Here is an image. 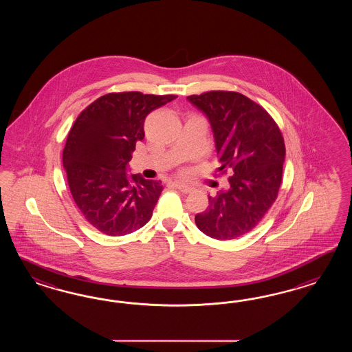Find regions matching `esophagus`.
Here are the masks:
<instances>
[{"label": "esophagus", "instance_id": "34e87169", "mask_svg": "<svg viewBox=\"0 0 352 352\" xmlns=\"http://www.w3.org/2000/svg\"><path fill=\"white\" fill-rule=\"evenodd\" d=\"M174 186H175V188H177V190H179L182 193H190V192L192 191V187L187 186V184L179 183V182H175V183H174Z\"/></svg>", "mask_w": 352, "mask_h": 352}]
</instances>
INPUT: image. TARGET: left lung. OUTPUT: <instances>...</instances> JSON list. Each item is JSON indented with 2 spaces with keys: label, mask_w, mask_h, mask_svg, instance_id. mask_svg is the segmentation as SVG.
Returning <instances> with one entry per match:
<instances>
[{
  "label": "left lung",
  "mask_w": 352,
  "mask_h": 352,
  "mask_svg": "<svg viewBox=\"0 0 352 352\" xmlns=\"http://www.w3.org/2000/svg\"><path fill=\"white\" fill-rule=\"evenodd\" d=\"M187 99L209 120L219 170L231 175L230 188L209 196L208 209L196 214L195 222L217 240L237 239L253 230L276 200L284 138L266 109L240 93L208 91Z\"/></svg>",
  "instance_id": "left-lung-1"
}]
</instances>
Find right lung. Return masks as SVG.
Listing matches in <instances>:
<instances>
[{
	"mask_svg": "<svg viewBox=\"0 0 352 352\" xmlns=\"http://www.w3.org/2000/svg\"><path fill=\"white\" fill-rule=\"evenodd\" d=\"M175 98L111 93L76 118L63 149L64 170L77 208L102 234H131L151 219L161 182L128 174V162L144 138L147 115Z\"/></svg>",
	"mask_w": 352,
	"mask_h": 352,
	"instance_id": "obj_1",
	"label": "right lung"
}]
</instances>
